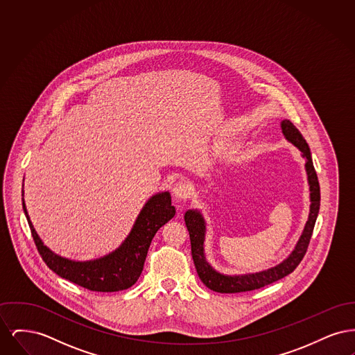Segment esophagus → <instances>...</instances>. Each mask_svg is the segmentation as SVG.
I'll list each match as a JSON object with an SVG mask.
<instances>
[{"mask_svg":"<svg viewBox=\"0 0 355 355\" xmlns=\"http://www.w3.org/2000/svg\"><path fill=\"white\" fill-rule=\"evenodd\" d=\"M190 194H191V185L189 182L180 181L173 187V196L177 200H186V198H189Z\"/></svg>","mask_w":355,"mask_h":355,"instance_id":"esophagus-1","label":"esophagus"}]
</instances>
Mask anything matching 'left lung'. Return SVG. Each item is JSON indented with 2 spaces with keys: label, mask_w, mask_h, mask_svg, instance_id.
Masks as SVG:
<instances>
[{
  "label": "left lung",
  "mask_w": 355,
  "mask_h": 355,
  "mask_svg": "<svg viewBox=\"0 0 355 355\" xmlns=\"http://www.w3.org/2000/svg\"><path fill=\"white\" fill-rule=\"evenodd\" d=\"M282 133L285 135L288 142H291L294 146H297L302 157L306 159L304 169L307 173V182L310 189V213L309 218L306 220L302 236H300L294 250L290 253L285 261H282L279 265L268 269V270L253 272V274H243V275H225L211 268V265L206 261L205 257V233H206V223L203 220L202 214L198 210H187L185 213L186 227L189 230L190 243H191V255L196 265V269L198 272L200 279L202 281L205 286L209 287L213 291L217 293H242V291H250L255 288L270 285L272 282L282 279L284 277L288 275L290 272L295 270V268L301 263L302 258L309 248V242L311 239V234L314 230V225L320 213V205H321V191H320V182L318 177L313 165L311 153L309 149V145L306 142L300 130L288 121L284 119L281 122Z\"/></svg>",
  "instance_id": "left-lung-1"
}]
</instances>
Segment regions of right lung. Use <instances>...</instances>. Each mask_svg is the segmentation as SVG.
<instances>
[{
  "mask_svg": "<svg viewBox=\"0 0 355 355\" xmlns=\"http://www.w3.org/2000/svg\"><path fill=\"white\" fill-rule=\"evenodd\" d=\"M22 207L37 250L48 268L61 278L78 286L102 293L119 291L135 285L144 269L153 236L175 214V207L171 205L169 191L157 193L145 203L132 232L119 249L94 261L78 262L60 257L46 248L32 225L24 198Z\"/></svg>",
  "mask_w": 355,
  "mask_h": 355,
  "instance_id": "obj_1",
  "label": "right lung"
}]
</instances>
